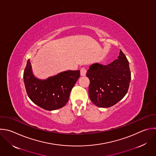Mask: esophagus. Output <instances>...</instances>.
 <instances>
[{
	"label": "esophagus",
	"instance_id": "obj_1",
	"mask_svg": "<svg viewBox=\"0 0 156 156\" xmlns=\"http://www.w3.org/2000/svg\"><path fill=\"white\" fill-rule=\"evenodd\" d=\"M86 72H87V70L86 69L84 68H81V70H80V75L81 76H85L86 74Z\"/></svg>",
	"mask_w": 156,
	"mask_h": 156
}]
</instances>
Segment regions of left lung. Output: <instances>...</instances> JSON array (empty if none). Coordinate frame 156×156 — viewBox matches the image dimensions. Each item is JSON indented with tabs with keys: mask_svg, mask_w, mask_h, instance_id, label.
Listing matches in <instances>:
<instances>
[{
	"mask_svg": "<svg viewBox=\"0 0 156 156\" xmlns=\"http://www.w3.org/2000/svg\"><path fill=\"white\" fill-rule=\"evenodd\" d=\"M89 95L94 105L108 108L113 106L127 94L131 80L129 63L120 50L118 59L108 65L98 63L90 66Z\"/></svg>",
	"mask_w": 156,
	"mask_h": 156,
	"instance_id": "8db88e82",
	"label": "left lung"
}]
</instances>
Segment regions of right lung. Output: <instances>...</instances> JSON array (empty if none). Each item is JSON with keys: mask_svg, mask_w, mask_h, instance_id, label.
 <instances>
[{"mask_svg": "<svg viewBox=\"0 0 156 156\" xmlns=\"http://www.w3.org/2000/svg\"><path fill=\"white\" fill-rule=\"evenodd\" d=\"M80 76V70H68L44 80H38L32 74L29 59L23 75L29 98L38 107L49 111L66 105L72 89Z\"/></svg>", "mask_w": 156, "mask_h": 156, "instance_id": "right-lung-1", "label": "right lung"}]
</instances>
